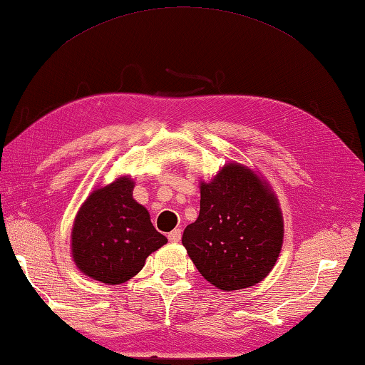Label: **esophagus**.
Segmentation results:
<instances>
[{"label":"esophagus","mask_w":365,"mask_h":365,"mask_svg":"<svg viewBox=\"0 0 365 365\" xmlns=\"http://www.w3.org/2000/svg\"><path fill=\"white\" fill-rule=\"evenodd\" d=\"M181 229H173V231L168 234V240L173 242V244H178L181 240Z\"/></svg>","instance_id":"esophagus-1"}]
</instances>
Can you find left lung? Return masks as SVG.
Segmentation results:
<instances>
[{
	"label": "left lung",
	"instance_id": "1",
	"mask_svg": "<svg viewBox=\"0 0 365 365\" xmlns=\"http://www.w3.org/2000/svg\"><path fill=\"white\" fill-rule=\"evenodd\" d=\"M277 199L253 171L229 163L200 186V213L182 245L210 284L231 292L263 280L282 248Z\"/></svg>",
	"mask_w": 365,
	"mask_h": 365
}]
</instances>
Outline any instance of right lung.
<instances>
[{
    "label": "right lung",
    "instance_id": "add662e5",
    "mask_svg": "<svg viewBox=\"0 0 365 365\" xmlns=\"http://www.w3.org/2000/svg\"><path fill=\"white\" fill-rule=\"evenodd\" d=\"M134 184L121 178L94 190L76 215L72 253L86 276L108 285L123 284L143 269L145 258L166 244L147 210L133 199Z\"/></svg>",
    "mask_w": 365,
    "mask_h": 365
}]
</instances>
